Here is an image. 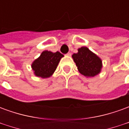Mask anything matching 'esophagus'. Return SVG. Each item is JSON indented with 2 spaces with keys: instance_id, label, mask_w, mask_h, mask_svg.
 Returning <instances> with one entry per match:
<instances>
[{
  "instance_id": "esophagus-1",
  "label": "esophagus",
  "mask_w": 129,
  "mask_h": 129,
  "mask_svg": "<svg viewBox=\"0 0 129 129\" xmlns=\"http://www.w3.org/2000/svg\"><path fill=\"white\" fill-rule=\"evenodd\" d=\"M66 56H71V53H70V52H68V53L66 54Z\"/></svg>"
}]
</instances>
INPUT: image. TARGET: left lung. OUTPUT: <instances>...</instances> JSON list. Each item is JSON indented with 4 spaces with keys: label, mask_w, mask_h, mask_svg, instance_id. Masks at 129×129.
Masks as SVG:
<instances>
[{
    "label": "left lung",
    "mask_w": 129,
    "mask_h": 129,
    "mask_svg": "<svg viewBox=\"0 0 129 129\" xmlns=\"http://www.w3.org/2000/svg\"><path fill=\"white\" fill-rule=\"evenodd\" d=\"M78 71L86 77H93L99 75L102 68V61L96 54L87 47L79 48L78 52L72 55Z\"/></svg>",
    "instance_id": "8db88e82"
}]
</instances>
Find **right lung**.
Here are the masks:
<instances>
[{
	"label": "right lung",
	"instance_id": "1",
	"mask_svg": "<svg viewBox=\"0 0 129 129\" xmlns=\"http://www.w3.org/2000/svg\"><path fill=\"white\" fill-rule=\"evenodd\" d=\"M63 54L59 52L43 51L41 55L32 63L31 67L34 75L41 78H49L56 70L60 60Z\"/></svg>",
	"mask_w": 129,
	"mask_h": 129
}]
</instances>
